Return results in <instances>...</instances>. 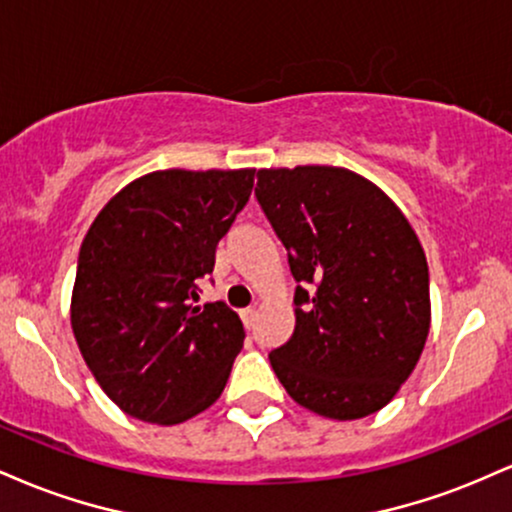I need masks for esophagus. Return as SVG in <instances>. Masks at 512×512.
<instances>
[{"label":"esophagus","mask_w":512,"mask_h":512,"mask_svg":"<svg viewBox=\"0 0 512 512\" xmlns=\"http://www.w3.org/2000/svg\"><path fill=\"white\" fill-rule=\"evenodd\" d=\"M240 317H243V325H245V327H248V330H250V327H252V325H255V317H257V308H245V310H243V313H240Z\"/></svg>","instance_id":"1"}]
</instances>
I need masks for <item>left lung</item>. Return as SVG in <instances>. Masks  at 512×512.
Wrapping results in <instances>:
<instances>
[{"label": "left lung", "mask_w": 512, "mask_h": 512, "mask_svg": "<svg viewBox=\"0 0 512 512\" xmlns=\"http://www.w3.org/2000/svg\"><path fill=\"white\" fill-rule=\"evenodd\" d=\"M257 202L289 250L296 330L269 354L293 402L351 421L397 395L431 330L424 248L402 209L349 168L257 170Z\"/></svg>", "instance_id": "left-lung-1"}]
</instances>
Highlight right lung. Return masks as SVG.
Segmentation results:
<instances>
[{"mask_svg": "<svg viewBox=\"0 0 512 512\" xmlns=\"http://www.w3.org/2000/svg\"><path fill=\"white\" fill-rule=\"evenodd\" d=\"M255 168H168L132 180L88 228L72 332L103 392L134 419L175 426L221 397L245 330L199 303L216 245L250 199Z\"/></svg>", "mask_w": 512, "mask_h": 512, "instance_id": "1", "label": "right lung"}]
</instances>
